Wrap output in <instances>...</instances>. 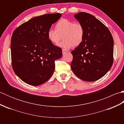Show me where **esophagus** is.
I'll use <instances>...</instances> for the list:
<instances>
[{"label":"esophagus","instance_id":"obj_1","mask_svg":"<svg viewBox=\"0 0 124 124\" xmlns=\"http://www.w3.org/2000/svg\"><path fill=\"white\" fill-rule=\"evenodd\" d=\"M68 52V51L67 49H62V53H63V54H64L65 53H67Z\"/></svg>","mask_w":124,"mask_h":124}]
</instances>
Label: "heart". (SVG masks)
<instances>
[{"instance_id":"heart-1","label":"heart","mask_w":124,"mask_h":124,"mask_svg":"<svg viewBox=\"0 0 124 124\" xmlns=\"http://www.w3.org/2000/svg\"><path fill=\"white\" fill-rule=\"evenodd\" d=\"M47 35L48 40L54 45H57L62 38H63L59 46L69 49L83 43L85 37V29L79 22L62 18L56 23L55 29H49Z\"/></svg>"}]
</instances>
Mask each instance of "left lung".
<instances>
[{
    "mask_svg": "<svg viewBox=\"0 0 124 124\" xmlns=\"http://www.w3.org/2000/svg\"><path fill=\"white\" fill-rule=\"evenodd\" d=\"M74 17L85 29V37L71 52L73 55L71 68L81 79L96 81L112 67L114 39L108 29L93 15L80 12Z\"/></svg>",
    "mask_w": 124,
    "mask_h": 124,
    "instance_id": "8db88e82",
    "label": "left lung"
}]
</instances>
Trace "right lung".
<instances>
[{"instance_id": "1", "label": "right lung", "mask_w": 124, "mask_h": 124, "mask_svg": "<svg viewBox=\"0 0 124 124\" xmlns=\"http://www.w3.org/2000/svg\"><path fill=\"white\" fill-rule=\"evenodd\" d=\"M60 13L32 18L17 28L11 38L13 69L24 83L32 86L45 83L55 69V61L62 57V49L54 45L47 31L61 16Z\"/></svg>"}]
</instances>
